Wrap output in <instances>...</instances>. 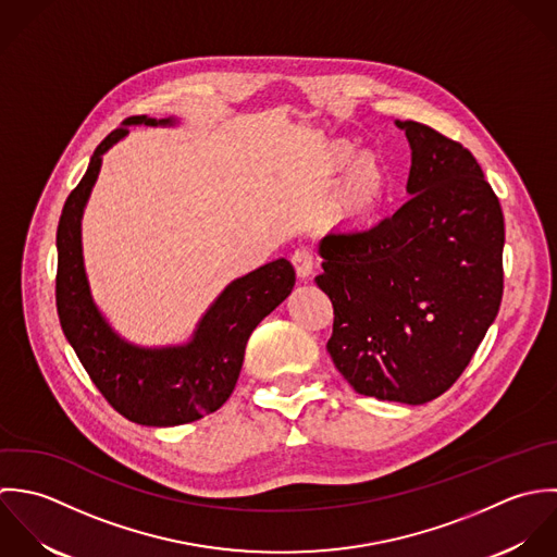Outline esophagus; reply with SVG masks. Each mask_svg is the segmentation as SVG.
Returning a JSON list of instances; mask_svg holds the SVG:
<instances>
[{
    "mask_svg": "<svg viewBox=\"0 0 557 557\" xmlns=\"http://www.w3.org/2000/svg\"><path fill=\"white\" fill-rule=\"evenodd\" d=\"M290 260H293V264H295L297 275L304 277V280H306V277L312 273V269H314V253H312V249H308V247L295 249L293 256H290Z\"/></svg>",
    "mask_w": 557,
    "mask_h": 557,
    "instance_id": "esophagus-1",
    "label": "esophagus"
}]
</instances>
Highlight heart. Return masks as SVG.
I'll return each instance as SVG.
<instances>
[{"instance_id": "b5f03b06", "label": "heart", "mask_w": 557, "mask_h": 557, "mask_svg": "<svg viewBox=\"0 0 557 557\" xmlns=\"http://www.w3.org/2000/svg\"><path fill=\"white\" fill-rule=\"evenodd\" d=\"M339 154H342V161H346L350 154V148H342ZM385 187H387V170L376 154L363 152L350 163L344 194H346V202L352 209L363 211L374 207L383 198Z\"/></svg>"}]
</instances>
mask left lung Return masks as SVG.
<instances>
[{"instance_id": "left-lung-1", "label": "left lung", "mask_w": 557, "mask_h": 557, "mask_svg": "<svg viewBox=\"0 0 557 557\" xmlns=\"http://www.w3.org/2000/svg\"><path fill=\"white\" fill-rule=\"evenodd\" d=\"M396 124L411 144V198L372 227L330 232L314 282L334 306L327 350L352 389L424 405L456 383L499 312L504 213L462 144Z\"/></svg>"}]
</instances>
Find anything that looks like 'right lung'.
I'll return each mask as SVG.
<instances>
[{
    "mask_svg": "<svg viewBox=\"0 0 557 557\" xmlns=\"http://www.w3.org/2000/svg\"><path fill=\"white\" fill-rule=\"evenodd\" d=\"M170 124L131 115L97 146L90 165L64 202L58 223L55 306L62 332L97 389L126 420L141 426H178L218 411L230 398L256 325L293 290L295 269L273 260L232 282L187 346L137 348L113 334L97 312L82 260V213L101 170V154L128 124Z\"/></svg>",
    "mask_w": 557,
    "mask_h": 557,
    "instance_id": "1",
    "label": "right lung"
}]
</instances>
